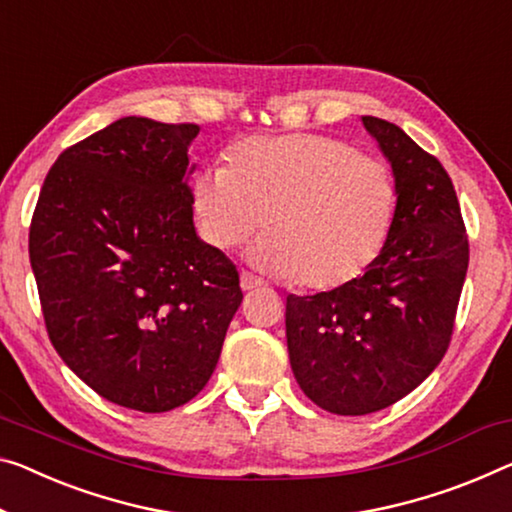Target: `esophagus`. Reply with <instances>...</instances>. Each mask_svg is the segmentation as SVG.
<instances>
[{
	"label": "esophagus",
	"mask_w": 512,
	"mask_h": 512,
	"mask_svg": "<svg viewBox=\"0 0 512 512\" xmlns=\"http://www.w3.org/2000/svg\"><path fill=\"white\" fill-rule=\"evenodd\" d=\"M240 286H242V290H258V288H263L265 283L258 277H254V274L240 272Z\"/></svg>",
	"instance_id": "obj_1"
}]
</instances>
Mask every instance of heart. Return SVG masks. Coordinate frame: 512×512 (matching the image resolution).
Masks as SVG:
<instances>
[{
	"label": "heart",
	"mask_w": 512,
	"mask_h": 512,
	"mask_svg": "<svg viewBox=\"0 0 512 512\" xmlns=\"http://www.w3.org/2000/svg\"><path fill=\"white\" fill-rule=\"evenodd\" d=\"M190 196L206 245L233 249L261 224L251 261L309 290L359 279L382 254L398 210L387 162L313 132L238 141L222 169L192 180Z\"/></svg>",
	"instance_id": "1"
}]
</instances>
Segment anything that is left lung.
Wrapping results in <instances>:
<instances>
[{"mask_svg":"<svg viewBox=\"0 0 512 512\" xmlns=\"http://www.w3.org/2000/svg\"><path fill=\"white\" fill-rule=\"evenodd\" d=\"M398 185L387 245L348 286L286 297L295 380L322 410H384L435 371L451 343L469 265L455 187L435 155L398 125L364 116Z\"/></svg>","mask_w":512,"mask_h":512,"instance_id":"8db88e82","label":"left lung"}]
</instances>
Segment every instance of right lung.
Listing matches in <instances>:
<instances>
[{
    "instance_id": "right-lung-1",
    "label": "right lung",
    "mask_w": 512,
    "mask_h": 512,
    "mask_svg": "<svg viewBox=\"0 0 512 512\" xmlns=\"http://www.w3.org/2000/svg\"><path fill=\"white\" fill-rule=\"evenodd\" d=\"M194 123L125 116L47 171L29 226L47 336L82 382L128 410L169 412L215 371L240 274L194 229Z\"/></svg>"
}]
</instances>
